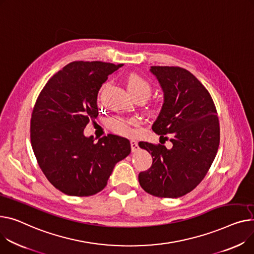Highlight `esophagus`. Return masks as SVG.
I'll use <instances>...</instances> for the list:
<instances>
[{"label":"esophagus","mask_w":254,"mask_h":254,"mask_svg":"<svg viewBox=\"0 0 254 254\" xmlns=\"http://www.w3.org/2000/svg\"><path fill=\"white\" fill-rule=\"evenodd\" d=\"M130 147H131V151L134 152L139 149V145L138 142L136 140H130Z\"/></svg>","instance_id":"obj_1"}]
</instances>
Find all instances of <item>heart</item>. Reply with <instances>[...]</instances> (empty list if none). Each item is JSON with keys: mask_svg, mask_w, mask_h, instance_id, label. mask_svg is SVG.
Listing matches in <instances>:
<instances>
[{"mask_svg": "<svg viewBox=\"0 0 254 254\" xmlns=\"http://www.w3.org/2000/svg\"><path fill=\"white\" fill-rule=\"evenodd\" d=\"M127 88L130 96L136 98H143L147 100L152 93L151 83L142 75L138 73H129L126 78ZM107 86V82H104L100 89L99 94L101 95ZM139 124L136 118H124V117H113L107 122V127L120 134H129L132 131V127Z\"/></svg>", "mask_w": 254, "mask_h": 254, "instance_id": "b5f03b06", "label": "heart"}]
</instances>
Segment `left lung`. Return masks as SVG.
<instances>
[{
    "instance_id": "1",
    "label": "left lung",
    "mask_w": 254,
    "mask_h": 254,
    "mask_svg": "<svg viewBox=\"0 0 254 254\" xmlns=\"http://www.w3.org/2000/svg\"><path fill=\"white\" fill-rule=\"evenodd\" d=\"M150 71L164 93L161 111L152 126L161 144L139 143L153 159L149 170L139 174V183L153 196L178 198L197 187L215 158L217 112L209 92L187 69L151 66ZM167 139L172 142L171 148L163 145Z\"/></svg>"
}]
</instances>
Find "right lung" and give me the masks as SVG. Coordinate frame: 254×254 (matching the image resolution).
I'll use <instances>...</instances> for the list:
<instances>
[{"label": "right lung", "mask_w": 254, "mask_h": 254, "mask_svg": "<svg viewBox=\"0 0 254 254\" xmlns=\"http://www.w3.org/2000/svg\"><path fill=\"white\" fill-rule=\"evenodd\" d=\"M123 65L71 62L48 80L36 101L30 120L33 153L48 181L66 195L102 191L115 164L130 153L126 138L110 133L95 142L93 136H83L99 114L100 88Z\"/></svg>", "instance_id": "right-lung-1"}]
</instances>
